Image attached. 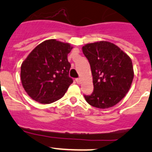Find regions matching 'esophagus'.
<instances>
[{"label":"esophagus","mask_w":152,"mask_h":152,"mask_svg":"<svg viewBox=\"0 0 152 152\" xmlns=\"http://www.w3.org/2000/svg\"><path fill=\"white\" fill-rule=\"evenodd\" d=\"M76 82L78 83V84H80L82 82V79H80V78H77V79H76Z\"/></svg>","instance_id":"1"}]
</instances>
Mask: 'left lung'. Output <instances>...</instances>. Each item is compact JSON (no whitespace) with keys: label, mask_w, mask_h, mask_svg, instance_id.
Instances as JSON below:
<instances>
[{"label":"left lung","mask_w":152,"mask_h":152,"mask_svg":"<svg viewBox=\"0 0 152 152\" xmlns=\"http://www.w3.org/2000/svg\"><path fill=\"white\" fill-rule=\"evenodd\" d=\"M83 52L88 60L94 91L84 95L90 105L100 109L114 106L129 91L134 77L130 57L111 42L86 44Z\"/></svg>","instance_id":"left-lung-1"}]
</instances>
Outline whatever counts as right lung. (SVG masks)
Here are the masks:
<instances>
[{
  "label": "right lung",
  "instance_id": "add662e5",
  "mask_svg": "<svg viewBox=\"0 0 152 152\" xmlns=\"http://www.w3.org/2000/svg\"><path fill=\"white\" fill-rule=\"evenodd\" d=\"M69 43L49 39L39 44L22 63L23 87L32 99L50 104L61 99L73 83L69 76Z\"/></svg>",
  "mask_w": 152,
  "mask_h": 152
}]
</instances>
